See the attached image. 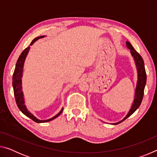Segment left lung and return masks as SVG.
<instances>
[{
  "label": "left lung",
  "instance_id": "8db88e82",
  "mask_svg": "<svg viewBox=\"0 0 157 157\" xmlns=\"http://www.w3.org/2000/svg\"><path fill=\"white\" fill-rule=\"evenodd\" d=\"M126 46L130 50V52H131L132 57H134V59L135 61V63H136L138 73V80L136 87V91H135L134 102H133L131 109H130L128 113L127 114V116L124 117L123 120L118 122V123H113V124H118L122 123V122L125 120V119L129 118L132 113H134V111L139 107V106L141 104L143 95H144V89L146 84V80H147V76H146L144 62H143L142 57L136 51V50L133 48L132 44H130L129 41H126Z\"/></svg>",
  "mask_w": 157,
  "mask_h": 157
}]
</instances>
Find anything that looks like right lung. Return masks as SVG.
Returning a JSON list of instances; mask_svg holds the SVG:
<instances>
[{
	"label": "right lung",
	"instance_id": "obj_1",
	"mask_svg": "<svg viewBox=\"0 0 157 157\" xmlns=\"http://www.w3.org/2000/svg\"><path fill=\"white\" fill-rule=\"evenodd\" d=\"M44 36H38L34 39H33V41L31 42L30 46L33 45L36 40H38V39L41 38H43ZM29 50H30V46L26 48L23 50L22 52H21V55L17 60V62L16 63V67L14 71V74H13L12 85H13V89H14V94L16 102H17L18 107L21 112H22L23 114H25L26 116H28V118H31L32 120L38 123H46V122L52 121L53 119L56 118L57 117L59 116L63 111V108L62 109V110H61L57 114V115L53 116L51 118L48 119V120H44V121L39 120V119L36 118L33 114H32L30 111L28 110V109L25 105L24 96H23V93L22 91V76H23V65H24L25 58L27 57Z\"/></svg>",
	"mask_w": 157,
	"mask_h": 157
}]
</instances>
